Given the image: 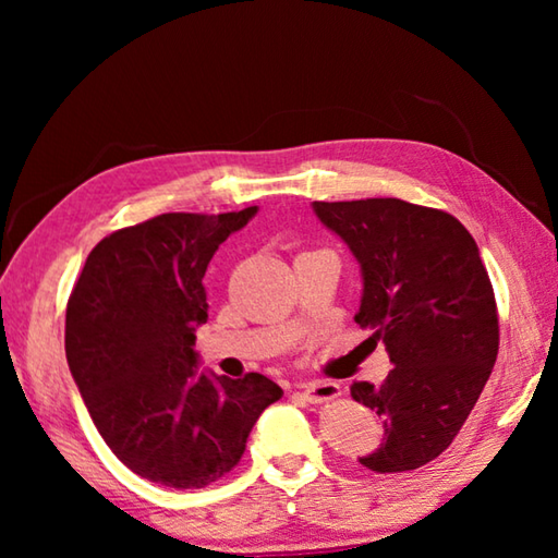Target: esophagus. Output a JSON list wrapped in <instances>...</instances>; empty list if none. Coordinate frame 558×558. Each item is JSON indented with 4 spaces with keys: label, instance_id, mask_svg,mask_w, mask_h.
<instances>
[{
    "label": "esophagus",
    "instance_id": "obj_1",
    "mask_svg": "<svg viewBox=\"0 0 558 558\" xmlns=\"http://www.w3.org/2000/svg\"><path fill=\"white\" fill-rule=\"evenodd\" d=\"M300 391H302V396H305L310 403L332 401V399H337L339 393H342V389H339V384H335V381H307V384L300 386Z\"/></svg>",
    "mask_w": 558,
    "mask_h": 558
}]
</instances>
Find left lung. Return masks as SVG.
Wrapping results in <instances>:
<instances>
[{
  "instance_id": "left-lung-1",
  "label": "left lung",
  "mask_w": 558,
  "mask_h": 558,
  "mask_svg": "<svg viewBox=\"0 0 558 558\" xmlns=\"http://www.w3.org/2000/svg\"><path fill=\"white\" fill-rule=\"evenodd\" d=\"M362 268L359 327L374 329L393 369L352 399L384 418V442L359 458L374 472L436 460L493 374L499 323L477 243L456 216L401 199L313 202Z\"/></svg>"
}]
</instances>
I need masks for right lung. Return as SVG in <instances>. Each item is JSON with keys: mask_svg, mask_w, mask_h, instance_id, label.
Segmentation results:
<instances>
[{"mask_svg": "<svg viewBox=\"0 0 558 558\" xmlns=\"http://www.w3.org/2000/svg\"><path fill=\"white\" fill-rule=\"evenodd\" d=\"M258 206L219 216L162 214L102 239L65 307V359L120 462L174 489L231 472L258 415L282 389L263 374H199L196 327L209 319L204 272Z\"/></svg>", "mask_w": 558, "mask_h": 558, "instance_id": "1", "label": "right lung"}]
</instances>
